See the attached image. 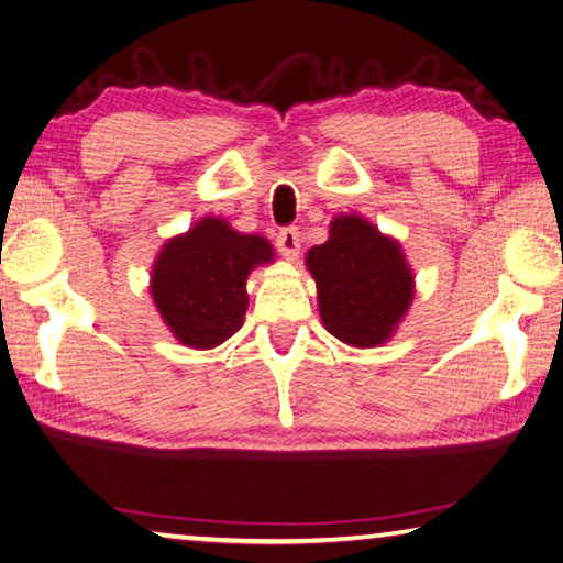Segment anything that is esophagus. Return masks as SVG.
<instances>
[{
    "instance_id": "esophagus-1",
    "label": "esophagus",
    "mask_w": 563,
    "mask_h": 563,
    "mask_svg": "<svg viewBox=\"0 0 563 563\" xmlns=\"http://www.w3.org/2000/svg\"><path fill=\"white\" fill-rule=\"evenodd\" d=\"M275 245H278L280 255L288 257V261H296L300 250V233L298 228H283L278 235H275Z\"/></svg>"
}]
</instances>
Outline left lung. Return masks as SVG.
<instances>
[{
  "instance_id": "8db88e82",
  "label": "left lung",
  "mask_w": 563,
  "mask_h": 563,
  "mask_svg": "<svg viewBox=\"0 0 563 563\" xmlns=\"http://www.w3.org/2000/svg\"><path fill=\"white\" fill-rule=\"evenodd\" d=\"M323 325L338 341L380 345L413 300V275L396 240L358 216H341L323 245L308 250Z\"/></svg>"
}]
</instances>
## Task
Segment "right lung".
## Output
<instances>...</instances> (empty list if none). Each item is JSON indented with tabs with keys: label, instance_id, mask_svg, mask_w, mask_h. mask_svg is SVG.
Wrapping results in <instances>:
<instances>
[{
	"label": "right lung",
	"instance_id": "add662e5",
	"mask_svg": "<svg viewBox=\"0 0 563 563\" xmlns=\"http://www.w3.org/2000/svg\"><path fill=\"white\" fill-rule=\"evenodd\" d=\"M273 261L261 235H240L225 220L205 218L165 243L153 267L155 306L177 341L216 347L243 328L250 271Z\"/></svg>",
	"mask_w": 563,
	"mask_h": 563
}]
</instances>
